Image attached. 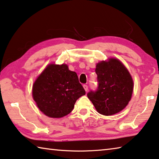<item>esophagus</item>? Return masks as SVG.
I'll return each instance as SVG.
<instances>
[{"instance_id": "34e87169", "label": "esophagus", "mask_w": 159, "mask_h": 159, "mask_svg": "<svg viewBox=\"0 0 159 159\" xmlns=\"http://www.w3.org/2000/svg\"><path fill=\"white\" fill-rule=\"evenodd\" d=\"M83 88H84L85 90L86 91V92H87L88 90V86L87 85H83Z\"/></svg>"}]
</instances>
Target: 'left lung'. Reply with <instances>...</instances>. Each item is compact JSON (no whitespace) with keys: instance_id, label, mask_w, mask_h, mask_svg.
Here are the masks:
<instances>
[{"instance_id":"obj_1","label":"left lung","mask_w":159,"mask_h":159,"mask_svg":"<svg viewBox=\"0 0 159 159\" xmlns=\"http://www.w3.org/2000/svg\"><path fill=\"white\" fill-rule=\"evenodd\" d=\"M98 85L88 98L99 114L111 116L121 111L130 100L133 81L128 69L117 59L102 61L96 66Z\"/></svg>"}]
</instances>
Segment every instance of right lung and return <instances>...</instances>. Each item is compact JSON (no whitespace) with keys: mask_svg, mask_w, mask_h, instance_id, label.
Masks as SVG:
<instances>
[{"mask_svg":"<svg viewBox=\"0 0 159 159\" xmlns=\"http://www.w3.org/2000/svg\"><path fill=\"white\" fill-rule=\"evenodd\" d=\"M32 94L39 109L48 116L69 114L78 99L85 95L75 71L66 64H50L34 83Z\"/></svg>","mask_w":159,"mask_h":159,"instance_id":"right-lung-1","label":"right lung"}]
</instances>
